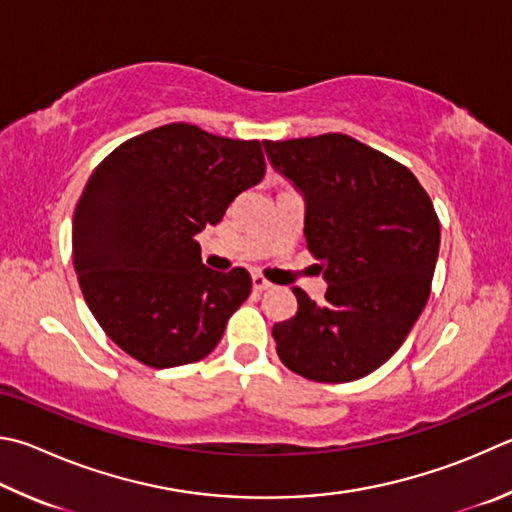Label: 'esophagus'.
<instances>
[{"label":"esophagus","instance_id":"esophagus-1","mask_svg":"<svg viewBox=\"0 0 512 512\" xmlns=\"http://www.w3.org/2000/svg\"><path fill=\"white\" fill-rule=\"evenodd\" d=\"M271 286L273 284L268 282V280H264L262 275H253V288H255V291L262 293V291H268V288H271Z\"/></svg>","mask_w":512,"mask_h":512}]
</instances>
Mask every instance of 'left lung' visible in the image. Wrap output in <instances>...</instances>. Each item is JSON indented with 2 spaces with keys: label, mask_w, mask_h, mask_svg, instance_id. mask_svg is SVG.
Returning a JSON list of instances; mask_svg holds the SVG:
<instances>
[{
  "label": "left lung",
  "mask_w": 512,
  "mask_h": 512,
  "mask_svg": "<svg viewBox=\"0 0 512 512\" xmlns=\"http://www.w3.org/2000/svg\"><path fill=\"white\" fill-rule=\"evenodd\" d=\"M268 161L302 192L304 237L322 262L315 304L273 327L277 356L315 383H349L394 356L430 297L441 226L416 176L347 134L264 141Z\"/></svg>",
  "instance_id": "obj_1"
}]
</instances>
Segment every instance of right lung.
Here are the masks:
<instances>
[{
	"mask_svg": "<svg viewBox=\"0 0 512 512\" xmlns=\"http://www.w3.org/2000/svg\"><path fill=\"white\" fill-rule=\"evenodd\" d=\"M259 141L190 123L118 145L73 215V268L102 331L147 367L206 358L253 288L246 268L210 271L194 239L264 179Z\"/></svg>",
	"mask_w": 512,
	"mask_h": 512,
	"instance_id": "1",
	"label": "right lung"
}]
</instances>
